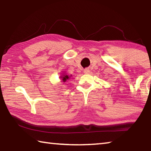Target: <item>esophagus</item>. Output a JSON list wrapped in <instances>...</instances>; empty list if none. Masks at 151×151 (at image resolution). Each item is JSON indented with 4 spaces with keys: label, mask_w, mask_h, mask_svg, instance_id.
<instances>
[{
    "label": "esophagus",
    "mask_w": 151,
    "mask_h": 151,
    "mask_svg": "<svg viewBox=\"0 0 151 151\" xmlns=\"http://www.w3.org/2000/svg\"><path fill=\"white\" fill-rule=\"evenodd\" d=\"M90 73V70L88 69V68H85V70H84V73L85 74H88Z\"/></svg>",
    "instance_id": "1"
}]
</instances>
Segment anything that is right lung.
I'll use <instances>...</instances> for the list:
<instances>
[{
  "label": "right lung",
  "mask_w": 151,
  "mask_h": 151,
  "mask_svg": "<svg viewBox=\"0 0 151 151\" xmlns=\"http://www.w3.org/2000/svg\"><path fill=\"white\" fill-rule=\"evenodd\" d=\"M69 77H70V76H68V75H63V76H61L60 78H62V81H63V82H66V81L68 80V78H69Z\"/></svg>",
  "instance_id": "obj_1"
}]
</instances>
